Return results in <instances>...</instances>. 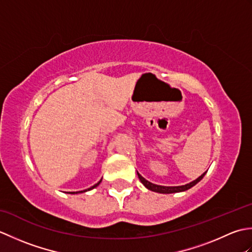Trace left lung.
<instances>
[{
  "mask_svg": "<svg viewBox=\"0 0 252 252\" xmlns=\"http://www.w3.org/2000/svg\"><path fill=\"white\" fill-rule=\"evenodd\" d=\"M207 173V171L203 174H201L199 178L196 179L195 181L190 182L189 184H185V185H181V186H161V185H157V184H153L151 182H148L146 179H144L143 176L137 172L138 175V179L142 182V184L148 189L149 190H153V191H156V192H160V194H172V192H180V191H185L187 189H189L190 187L195 186L198 182L201 181L203 176Z\"/></svg>",
  "mask_w": 252,
  "mask_h": 252,
  "instance_id": "obj_1",
  "label": "left lung"
}]
</instances>
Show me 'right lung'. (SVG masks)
<instances>
[{
    "label": "right lung",
    "mask_w": 252,
    "mask_h": 252,
    "mask_svg": "<svg viewBox=\"0 0 252 252\" xmlns=\"http://www.w3.org/2000/svg\"><path fill=\"white\" fill-rule=\"evenodd\" d=\"M101 182V180L98 182V183H96L95 185H93L92 187H90V189H84V190H80V191H69V194H80V192H84V191H88V190H91V189H95L96 186H98L99 185V183Z\"/></svg>",
    "instance_id": "right-lung-1"
}]
</instances>
